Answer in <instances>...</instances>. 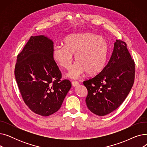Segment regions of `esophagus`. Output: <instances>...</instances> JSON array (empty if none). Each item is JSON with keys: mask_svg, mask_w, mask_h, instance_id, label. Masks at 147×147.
<instances>
[{"mask_svg": "<svg viewBox=\"0 0 147 147\" xmlns=\"http://www.w3.org/2000/svg\"><path fill=\"white\" fill-rule=\"evenodd\" d=\"M72 85L73 86H78L79 84V82H78V81H72Z\"/></svg>", "mask_w": 147, "mask_h": 147, "instance_id": "1", "label": "esophagus"}]
</instances>
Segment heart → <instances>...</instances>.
<instances>
[{
	"label": "heart",
	"instance_id": "b5f03b06",
	"mask_svg": "<svg viewBox=\"0 0 147 147\" xmlns=\"http://www.w3.org/2000/svg\"><path fill=\"white\" fill-rule=\"evenodd\" d=\"M64 46L57 45L53 49V59L65 69L71 67L75 54L76 63L70 68L67 76L79 79L84 72L94 75L104 68L109 54L105 39L92 33L71 34L64 38Z\"/></svg>",
	"mask_w": 147,
	"mask_h": 147
}]
</instances>
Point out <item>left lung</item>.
<instances>
[{
    "mask_svg": "<svg viewBox=\"0 0 147 147\" xmlns=\"http://www.w3.org/2000/svg\"><path fill=\"white\" fill-rule=\"evenodd\" d=\"M135 74V62L126 43L117 40L109 63L102 70L83 82L88 90L86 103L89 110L103 116L116 110L132 89Z\"/></svg>",
    "mask_w": 147,
    "mask_h": 147,
    "instance_id": "left-lung-1",
    "label": "left lung"
}]
</instances>
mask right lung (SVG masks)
<instances>
[{
    "label": "right lung",
    "instance_id": "obj_1",
    "mask_svg": "<svg viewBox=\"0 0 147 147\" xmlns=\"http://www.w3.org/2000/svg\"><path fill=\"white\" fill-rule=\"evenodd\" d=\"M53 43L45 36H31L17 56L15 76L23 101L34 113L57 112L71 87L53 59Z\"/></svg>",
    "mask_w": 147,
    "mask_h": 147
}]
</instances>
